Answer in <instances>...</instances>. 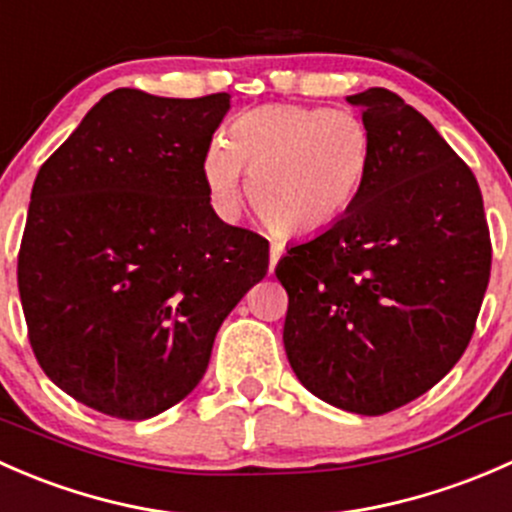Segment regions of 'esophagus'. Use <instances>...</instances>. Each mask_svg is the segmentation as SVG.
<instances>
[{
	"instance_id": "obj_1",
	"label": "esophagus",
	"mask_w": 512,
	"mask_h": 512,
	"mask_svg": "<svg viewBox=\"0 0 512 512\" xmlns=\"http://www.w3.org/2000/svg\"><path fill=\"white\" fill-rule=\"evenodd\" d=\"M280 257H282V247L277 245V242H272V247H270V272H275Z\"/></svg>"
}]
</instances>
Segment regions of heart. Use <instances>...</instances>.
I'll use <instances>...</instances> for the list:
<instances>
[{
	"mask_svg": "<svg viewBox=\"0 0 512 512\" xmlns=\"http://www.w3.org/2000/svg\"><path fill=\"white\" fill-rule=\"evenodd\" d=\"M371 138L347 111L277 103L247 111L203 156V183L220 213H235L242 170L252 210L277 235L307 237L337 223L361 193Z\"/></svg>",
	"mask_w": 512,
	"mask_h": 512,
	"instance_id": "1",
	"label": "heart"
}]
</instances>
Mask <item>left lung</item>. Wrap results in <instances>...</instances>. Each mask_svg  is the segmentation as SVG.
I'll return each instance as SVG.
<instances>
[{"mask_svg":"<svg viewBox=\"0 0 512 512\" xmlns=\"http://www.w3.org/2000/svg\"><path fill=\"white\" fill-rule=\"evenodd\" d=\"M371 138L352 208L277 262L285 352L304 389L361 416L409 404L476 329L490 235L476 175L389 89L349 96Z\"/></svg>","mask_w":512,"mask_h":512,"instance_id":"8db88e82","label":"left lung"}]
</instances>
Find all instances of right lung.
<instances>
[{"label": "right lung", "mask_w": 512, "mask_h": 512, "mask_svg": "<svg viewBox=\"0 0 512 512\" xmlns=\"http://www.w3.org/2000/svg\"><path fill=\"white\" fill-rule=\"evenodd\" d=\"M227 111L230 94L116 89L39 168L19 297L44 374L89 409L143 421L183 401L267 275L270 242L223 223L203 183Z\"/></svg>", "instance_id": "obj_1"}]
</instances>
